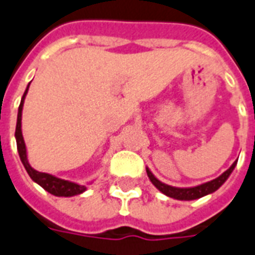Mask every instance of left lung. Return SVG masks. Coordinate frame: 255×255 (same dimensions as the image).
<instances>
[{
  "mask_svg": "<svg viewBox=\"0 0 255 255\" xmlns=\"http://www.w3.org/2000/svg\"><path fill=\"white\" fill-rule=\"evenodd\" d=\"M236 165H237V161H234V163L232 164V167L228 170H225L221 176H218L217 178H214L212 181L205 182V184H201V185L192 186V188H177V186L167 185V184H164V182H161L160 180H157V178L153 176V173H152L151 170H149V168H147V174L152 184H153L161 193L165 194V196L174 198V200L190 201V200H197V198L204 197L206 194H210L213 193V192H216V190L228 180V177H229L230 173L233 172Z\"/></svg>",
  "mask_w": 255,
  "mask_h": 255,
  "instance_id": "left-lung-1",
  "label": "left lung"
}]
</instances>
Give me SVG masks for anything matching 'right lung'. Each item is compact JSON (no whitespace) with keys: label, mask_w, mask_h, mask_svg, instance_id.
I'll use <instances>...</instances> for the list:
<instances>
[{"label":"right lung","mask_w":255,"mask_h":255,"mask_svg":"<svg viewBox=\"0 0 255 255\" xmlns=\"http://www.w3.org/2000/svg\"><path fill=\"white\" fill-rule=\"evenodd\" d=\"M30 83L27 85L25 90V94L22 96L21 104L18 107V116H17V127H15V140H17V149L18 153H19V159H21L23 167H25L26 172L29 173L30 178L33 180L34 182H37L38 185H41L46 192L54 194V196H58V197H73V196H77V194L83 193L87 188L86 185H81V184H77V182L67 181V180H62L59 177H55L53 174L45 173V172H38V170L34 169L31 165L29 164V160H27V152H26V144L25 140H23V136H22V128H21V120H22V108H23V102H25L26 94H27V90H29Z\"/></svg>","instance_id":"right-lung-1"}]
</instances>
